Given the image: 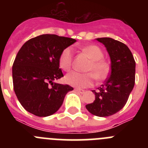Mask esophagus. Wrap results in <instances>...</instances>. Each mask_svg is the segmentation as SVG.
Returning a JSON list of instances; mask_svg holds the SVG:
<instances>
[{
    "label": "esophagus",
    "instance_id": "1",
    "mask_svg": "<svg viewBox=\"0 0 148 148\" xmlns=\"http://www.w3.org/2000/svg\"><path fill=\"white\" fill-rule=\"evenodd\" d=\"M75 91H76V92H79V93H81V94H83V93H84V92H85V91H84V90H81V89L75 88Z\"/></svg>",
    "mask_w": 148,
    "mask_h": 148
}]
</instances>
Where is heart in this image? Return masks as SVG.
Returning <instances> with one entry per match:
<instances>
[{"label": "heart", "mask_w": 148, "mask_h": 148, "mask_svg": "<svg viewBox=\"0 0 148 148\" xmlns=\"http://www.w3.org/2000/svg\"><path fill=\"white\" fill-rule=\"evenodd\" d=\"M91 59V62L87 68L90 73H82L71 71L66 74L65 81L66 83L78 88H86L91 87L94 83L95 78L97 80H103L109 74L110 66L106 61H103L104 53L101 49L95 45H88L82 47ZM74 50L72 47H67L61 51L58 58L60 68L64 71H68L73 64Z\"/></svg>", "instance_id": "obj_1"}]
</instances>
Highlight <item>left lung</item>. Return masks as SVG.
Here are the masks:
<instances>
[{"instance_id": "1", "label": "left lung", "mask_w": 148, "mask_h": 148, "mask_svg": "<svg viewBox=\"0 0 148 148\" xmlns=\"http://www.w3.org/2000/svg\"><path fill=\"white\" fill-rule=\"evenodd\" d=\"M105 46L111 60V70L104 84L92 90L95 100L86 105L92 115L99 117L112 116L126 104L135 84L136 62L130 49L125 44L111 38H99Z\"/></svg>"}]
</instances>
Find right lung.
<instances>
[{
	"mask_svg": "<svg viewBox=\"0 0 148 148\" xmlns=\"http://www.w3.org/2000/svg\"><path fill=\"white\" fill-rule=\"evenodd\" d=\"M75 41L45 34L27 40L18 51L12 66L13 87L26 110L46 117L61 108L66 94L73 88L53 81L64 76L58 64L61 51Z\"/></svg>",
	"mask_w": 148,
	"mask_h": 148,
	"instance_id": "1",
	"label": "right lung"
}]
</instances>
